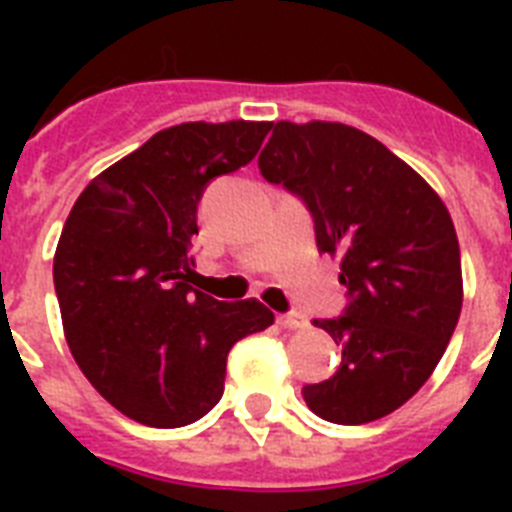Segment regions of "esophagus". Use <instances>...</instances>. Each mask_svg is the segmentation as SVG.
<instances>
[{"label":"esophagus","instance_id":"1","mask_svg":"<svg viewBox=\"0 0 512 512\" xmlns=\"http://www.w3.org/2000/svg\"><path fill=\"white\" fill-rule=\"evenodd\" d=\"M279 324L284 329H303L308 321H305L303 313H281Z\"/></svg>","mask_w":512,"mask_h":512}]
</instances>
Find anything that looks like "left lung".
<instances>
[{
	"mask_svg": "<svg viewBox=\"0 0 512 512\" xmlns=\"http://www.w3.org/2000/svg\"><path fill=\"white\" fill-rule=\"evenodd\" d=\"M257 167L303 199L316 247L340 257L348 305L313 327L342 345L337 372L305 385L313 414L364 425L425 385L462 311L460 244L438 193L380 140L340 122H279Z\"/></svg>",
	"mask_w": 512,
	"mask_h": 512,
	"instance_id": "1",
	"label": "left lung"
}]
</instances>
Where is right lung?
Instances as JSON below:
<instances>
[{
    "label": "right lung",
    "instance_id": "1",
    "mask_svg": "<svg viewBox=\"0 0 512 512\" xmlns=\"http://www.w3.org/2000/svg\"><path fill=\"white\" fill-rule=\"evenodd\" d=\"M271 122H185L100 172L60 233L52 279L68 348L92 388L148 428H183L223 396L228 350L263 332L260 300L188 284L196 209L215 177L249 164Z\"/></svg>",
    "mask_w": 512,
    "mask_h": 512
}]
</instances>
